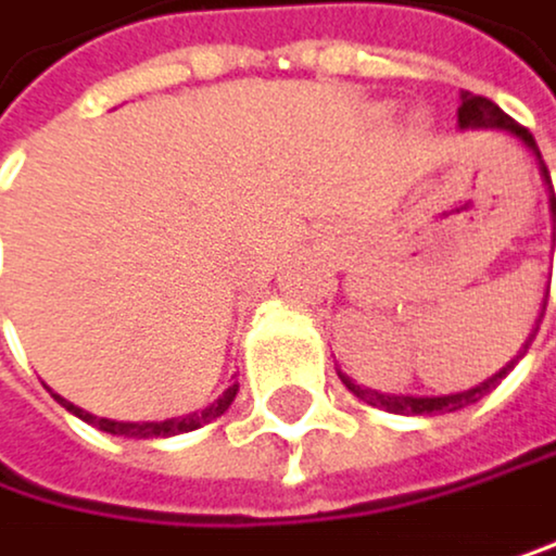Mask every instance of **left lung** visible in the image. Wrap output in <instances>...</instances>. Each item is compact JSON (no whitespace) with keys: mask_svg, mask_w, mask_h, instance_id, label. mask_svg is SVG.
<instances>
[{"mask_svg":"<svg viewBox=\"0 0 556 556\" xmlns=\"http://www.w3.org/2000/svg\"><path fill=\"white\" fill-rule=\"evenodd\" d=\"M459 127H500V130H509V135H517L536 157H540V151H536V141H533V135L523 127V124H517L509 114H503L493 100H486V97H479V93H463V108H459ZM540 175H544V181H551V172H547V165L540 162ZM551 212H554V242H556V195L551 199ZM540 327V324H536ZM530 341H533V333H530ZM530 348V344H527ZM527 348H523V354H527ZM520 354V357H523ZM517 357V361H520ZM517 361H509L506 368L500 371V375H493L490 381H483V384H476V388H469V391H459V394H439V399H415V394H381V391H371V388H361V384H354L351 378H344L341 375V381L348 384V391H354L361 402H368V405H375V408H384V412H394V415H442V412H459V408H466V405H472V402H479L483 394H490L509 371H514V364Z\"/></svg>","mask_w":556,"mask_h":556,"instance_id":"8db88e82","label":"left lung"}]
</instances>
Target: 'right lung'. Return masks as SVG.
Wrapping results in <instances>:
<instances>
[{
    "instance_id": "1",
    "label": "right lung",
    "mask_w": 556,
    "mask_h": 556,
    "mask_svg": "<svg viewBox=\"0 0 556 556\" xmlns=\"http://www.w3.org/2000/svg\"><path fill=\"white\" fill-rule=\"evenodd\" d=\"M232 399H236V384H232L218 402H212L208 408L192 412V415H185V418H165V421H111V418H97V415H90V412H84V408H77V405H70L66 399H60V394H56V402H60L66 412L77 415V418H84L87 426H97L100 432H111V435H127V439H168V435L192 432V429L205 426V421H212V418L223 415V412L232 405Z\"/></svg>"
}]
</instances>
